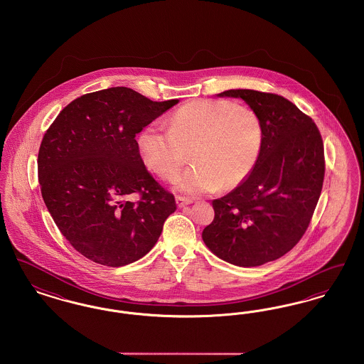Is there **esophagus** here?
<instances>
[{
    "label": "esophagus",
    "mask_w": 364,
    "mask_h": 364,
    "mask_svg": "<svg viewBox=\"0 0 364 364\" xmlns=\"http://www.w3.org/2000/svg\"><path fill=\"white\" fill-rule=\"evenodd\" d=\"M176 203H177L178 208H184V206H187V205H191L192 200L188 199V198H184V196L177 195V196H176Z\"/></svg>",
    "instance_id": "1"
}]
</instances>
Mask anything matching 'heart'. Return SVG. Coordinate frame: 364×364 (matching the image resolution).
<instances>
[{
    "mask_svg": "<svg viewBox=\"0 0 364 364\" xmlns=\"http://www.w3.org/2000/svg\"><path fill=\"white\" fill-rule=\"evenodd\" d=\"M263 124L250 106L226 100H195L171 117L169 128L150 124L139 134V154L162 180H173L190 161L193 166L177 180L188 193L232 191L258 164Z\"/></svg>",
    "mask_w": 364,
    "mask_h": 364,
    "instance_id": "heart-1",
    "label": "heart"
}]
</instances>
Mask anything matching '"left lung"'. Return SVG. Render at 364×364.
<instances>
[{
    "label": "left lung",
    "instance_id": "left-lung-1",
    "mask_svg": "<svg viewBox=\"0 0 364 364\" xmlns=\"http://www.w3.org/2000/svg\"><path fill=\"white\" fill-rule=\"evenodd\" d=\"M263 124V147L248 178L213 200L214 220L202 237L221 259L252 267L289 252L306 233L323 186L325 151L311 117L287 98L257 90H228Z\"/></svg>",
    "mask_w": 364,
    "mask_h": 364
}]
</instances>
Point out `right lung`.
<instances>
[{
	"instance_id": "1",
	"label": "right lung",
	"mask_w": 364,
	"mask_h": 364,
	"mask_svg": "<svg viewBox=\"0 0 364 364\" xmlns=\"http://www.w3.org/2000/svg\"><path fill=\"white\" fill-rule=\"evenodd\" d=\"M177 102L112 87L73 100L45 132L38 153L42 198L87 259L124 266L161 236L176 200L146 169L135 136Z\"/></svg>"
}]
</instances>
